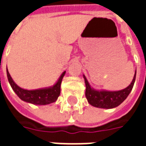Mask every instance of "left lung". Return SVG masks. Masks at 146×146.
I'll list each match as a JSON object with an SVG mask.
<instances>
[{
	"label": "left lung",
	"instance_id": "1",
	"mask_svg": "<svg viewBox=\"0 0 146 146\" xmlns=\"http://www.w3.org/2000/svg\"><path fill=\"white\" fill-rule=\"evenodd\" d=\"M136 77V70L135 76L132 80L131 84L126 88L117 91V92H109V91H97L92 88L89 84L88 80L84 75L86 85L85 95L89 104L97 108L102 109H113L118 106L125 100L131 92L135 84Z\"/></svg>",
	"mask_w": 146,
	"mask_h": 146
}]
</instances>
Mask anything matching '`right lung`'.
Wrapping results in <instances>:
<instances>
[{
    "instance_id": "right-lung-1",
    "label": "right lung",
    "mask_w": 146,
    "mask_h": 146,
    "mask_svg": "<svg viewBox=\"0 0 146 146\" xmlns=\"http://www.w3.org/2000/svg\"><path fill=\"white\" fill-rule=\"evenodd\" d=\"M66 71L62 73V75L55 83V84L46 88L36 89V90H25L21 88L14 82L11 76L8 73V68H7V76H8V82L15 92V94L19 97L23 101L27 102L29 103L34 105H48L50 103H53L58 99V97L60 95L61 92V83L62 80Z\"/></svg>"
}]
</instances>
